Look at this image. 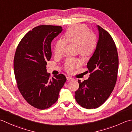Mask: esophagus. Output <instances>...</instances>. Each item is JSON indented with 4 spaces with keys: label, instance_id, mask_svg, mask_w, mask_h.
<instances>
[{
    "label": "esophagus",
    "instance_id": "34e87169",
    "mask_svg": "<svg viewBox=\"0 0 132 132\" xmlns=\"http://www.w3.org/2000/svg\"><path fill=\"white\" fill-rule=\"evenodd\" d=\"M66 78H67V80H68V81H73V80H74L75 79L74 78H72V77H66Z\"/></svg>",
    "mask_w": 132,
    "mask_h": 132
}]
</instances>
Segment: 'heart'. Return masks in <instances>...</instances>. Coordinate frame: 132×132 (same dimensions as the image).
I'll return each instance as SVG.
<instances>
[{"mask_svg":"<svg viewBox=\"0 0 132 132\" xmlns=\"http://www.w3.org/2000/svg\"><path fill=\"white\" fill-rule=\"evenodd\" d=\"M65 40L59 39L55 46L56 55L62 54L66 42L77 45L80 55L87 57L92 55L96 47L97 39L95 35L90 34L88 28L84 24H77L70 27L65 33ZM81 62L78 59L69 58L64 63V68L69 72L81 66Z\"/></svg>","mask_w":132,"mask_h":132,"instance_id":"obj_1","label":"heart"}]
</instances>
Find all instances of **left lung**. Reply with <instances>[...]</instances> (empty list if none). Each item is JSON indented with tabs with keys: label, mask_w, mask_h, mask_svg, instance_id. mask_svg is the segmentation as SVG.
I'll use <instances>...</instances> for the list:
<instances>
[{
	"label": "left lung",
	"mask_w": 132,
	"mask_h": 132,
	"mask_svg": "<svg viewBox=\"0 0 132 132\" xmlns=\"http://www.w3.org/2000/svg\"><path fill=\"white\" fill-rule=\"evenodd\" d=\"M98 40L93 55L87 63L89 78L78 80V89L75 92L77 103L86 109H95L109 98L117 81L118 56L117 48L109 32L97 26Z\"/></svg>",
	"instance_id": "8db88e82"
}]
</instances>
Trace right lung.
Listing matches in <instances>:
<instances>
[{
	"instance_id": "add662e5",
	"label": "right lung",
	"mask_w": 132,
	"mask_h": 132,
	"mask_svg": "<svg viewBox=\"0 0 132 132\" xmlns=\"http://www.w3.org/2000/svg\"><path fill=\"white\" fill-rule=\"evenodd\" d=\"M62 30L56 26L35 27L22 39L15 52L14 70L18 89L28 104L39 109L55 104L66 81L62 74L50 79L46 69L51 57V43Z\"/></svg>"
}]
</instances>
